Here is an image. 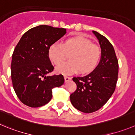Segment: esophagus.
Masks as SVG:
<instances>
[{
	"instance_id": "obj_1",
	"label": "esophagus",
	"mask_w": 135,
	"mask_h": 135,
	"mask_svg": "<svg viewBox=\"0 0 135 135\" xmlns=\"http://www.w3.org/2000/svg\"><path fill=\"white\" fill-rule=\"evenodd\" d=\"M71 80V78L69 77V76H65V82H69V80Z\"/></svg>"
}]
</instances>
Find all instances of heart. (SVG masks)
<instances>
[{
  "label": "heart",
  "mask_w": 135,
  "mask_h": 135,
  "mask_svg": "<svg viewBox=\"0 0 135 135\" xmlns=\"http://www.w3.org/2000/svg\"><path fill=\"white\" fill-rule=\"evenodd\" d=\"M70 53L69 61L56 66L57 73L70 75L80 70L82 73H86L95 68L100 56L99 46L80 36L67 39L63 44L54 42L49 48V59L55 65L63 61L66 53Z\"/></svg>",
  "instance_id": "heart-1"
}]
</instances>
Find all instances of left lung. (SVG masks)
<instances>
[{
	"label": "left lung",
	"mask_w": 135,
	"mask_h": 135,
	"mask_svg": "<svg viewBox=\"0 0 135 135\" xmlns=\"http://www.w3.org/2000/svg\"><path fill=\"white\" fill-rule=\"evenodd\" d=\"M93 32L100 44V60L87 75L73 79L76 90L70 96L74 107L85 113L97 111L109 100L115 90L119 73V62L113 45L99 32Z\"/></svg>",
	"instance_id": "8db88e82"
}]
</instances>
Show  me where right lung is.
<instances>
[{"label": "right lung", "mask_w": 135, "mask_h": 135, "mask_svg": "<svg viewBox=\"0 0 135 135\" xmlns=\"http://www.w3.org/2000/svg\"><path fill=\"white\" fill-rule=\"evenodd\" d=\"M63 28L39 25L25 32L16 45L12 56V86L21 102L30 107L47 104L52 89L63 85V75L49 76L53 70L49 48L66 34Z\"/></svg>", "instance_id": "obj_1"}]
</instances>
